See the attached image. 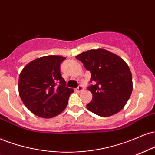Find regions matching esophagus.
I'll return each mask as SVG.
<instances>
[{"label":"esophagus","mask_w":155,"mask_h":155,"mask_svg":"<svg viewBox=\"0 0 155 155\" xmlns=\"http://www.w3.org/2000/svg\"><path fill=\"white\" fill-rule=\"evenodd\" d=\"M76 91H77V92H81V91H83V87L82 86H79V87H77V88L76 89Z\"/></svg>","instance_id":"1"}]
</instances>
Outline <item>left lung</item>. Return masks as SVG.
Returning a JSON list of instances; mask_svg holds the SVG:
<instances>
[{"mask_svg": "<svg viewBox=\"0 0 155 155\" xmlns=\"http://www.w3.org/2000/svg\"><path fill=\"white\" fill-rule=\"evenodd\" d=\"M76 58L83 63L91 73L92 100L87 105L89 111L101 117H108L120 112L129 100L133 90L129 67L118 55L99 48L87 50Z\"/></svg>", "mask_w": 155, "mask_h": 155, "instance_id": "8db88e82", "label": "left lung"}]
</instances>
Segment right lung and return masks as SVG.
<instances>
[{
  "instance_id": "obj_1",
  "label": "right lung",
  "mask_w": 155,
  "mask_h": 155,
  "mask_svg": "<svg viewBox=\"0 0 155 155\" xmlns=\"http://www.w3.org/2000/svg\"><path fill=\"white\" fill-rule=\"evenodd\" d=\"M66 58L42 56L31 61L18 78V94L33 114L44 118L56 116L66 107L74 89L66 87L60 65Z\"/></svg>"
}]
</instances>
